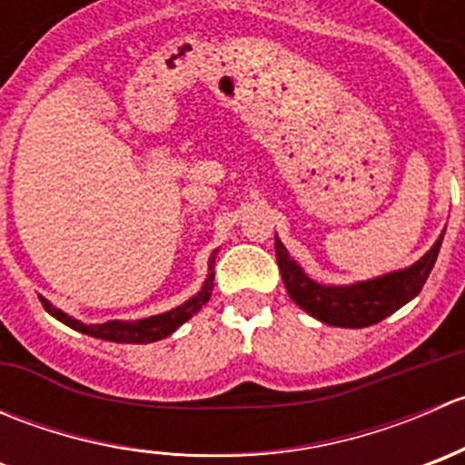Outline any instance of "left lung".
I'll return each mask as SVG.
<instances>
[{
  "mask_svg": "<svg viewBox=\"0 0 465 465\" xmlns=\"http://www.w3.org/2000/svg\"><path fill=\"white\" fill-rule=\"evenodd\" d=\"M440 241L443 236L434 242V247L423 259L407 270L355 285L315 283L303 274L297 262L290 259L288 250L281 245L279 238L274 241V250L285 290L299 308H303L308 315L317 317L328 326L364 328L382 322L384 317L396 312L423 290L436 256H439Z\"/></svg>",
  "mask_w": 465,
  "mask_h": 465,
  "instance_id": "left-lung-1",
  "label": "left lung"
}]
</instances>
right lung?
Returning <instances> with one entry per match:
<instances>
[{
	"instance_id": "right-lung-1",
	"label": "right lung",
	"mask_w": 465,
	"mask_h": 465,
	"mask_svg": "<svg viewBox=\"0 0 465 465\" xmlns=\"http://www.w3.org/2000/svg\"><path fill=\"white\" fill-rule=\"evenodd\" d=\"M209 270H213V259H211ZM211 290H213V272L206 279L204 288L195 294L193 299H189L182 306L173 308V311L163 312V315H154L148 317V320H139V322H105V323H94V326H87V323H81L72 317H67L64 312H60L58 308L51 306L46 299L40 297L42 306L49 315H54L55 320L67 323L69 328L74 331H81L85 335L98 337V340H107V341H116V344H148V341H157L163 340V337L171 335L173 331L182 326L184 322H189L200 308L209 302Z\"/></svg>"
}]
</instances>
